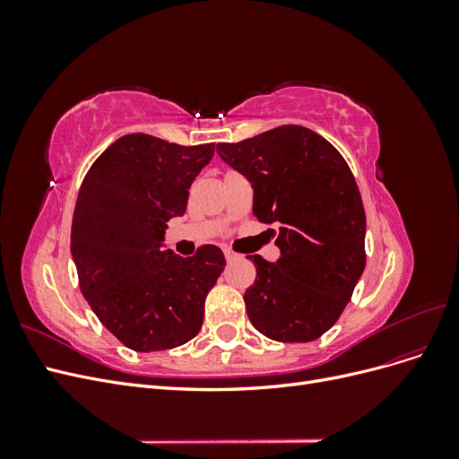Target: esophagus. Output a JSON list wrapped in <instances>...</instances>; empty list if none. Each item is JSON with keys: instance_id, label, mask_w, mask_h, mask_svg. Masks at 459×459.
Returning <instances> with one entry per match:
<instances>
[{"instance_id": "1", "label": "esophagus", "mask_w": 459, "mask_h": 459, "mask_svg": "<svg viewBox=\"0 0 459 459\" xmlns=\"http://www.w3.org/2000/svg\"><path fill=\"white\" fill-rule=\"evenodd\" d=\"M224 256H226V260H228V262H233V260H239V258H241L238 253L230 251V248H224Z\"/></svg>"}]
</instances>
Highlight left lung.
Instances as JSON below:
<instances>
[{"label": "left lung", "instance_id": "left-lung-1", "mask_svg": "<svg viewBox=\"0 0 459 459\" xmlns=\"http://www.w3.org/2000/svg\"><path fill=\"white\" fill-rule=\"evenodd\" d=\"M216 152L253 186V212L277 235V262L247 256L251 324L268 339L308 342L337 322L366 268V212L354 176L322 135L287 124Z\"/></svg>", "mask_w": 459, "mask_h": 459}]
</instances>
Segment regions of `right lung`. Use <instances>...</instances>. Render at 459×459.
<instances>
[{
	"mask_svg": "<svg viewBox=\"0 0 459 459\" xmlns=\"http://www.w3.org/2000/svg\"><path fill=\"white\" fill-rule=\"evenodd\" d=\"M212 157L214 143L184 147L128 134L82 182L71 233L82 295L132 351L174 349L201 331L224 253L204 245L184 258L164 251V233L166 221L184 216L193 179Z\"/></svg>",
	"mask_w": 459,
	"mask_h": 459,
	"instance_id": "obj_1",
	"label": "right lung"
}]
</instances>
